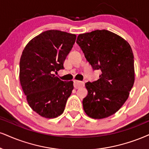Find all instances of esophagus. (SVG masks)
<instances>
[{
  "mask_svg": "<svg viewBox=\"0 0 149 149\" xmlns=\"http://www.w3.org/2000/svg\"><path fill=\"white\" fill-rule=\"evenodd\" d=\"M84 86V82L80 81H74V87L76 89L79 88L80 87Z\"/></svg>",
  "mask_w": 149,
  "mask_h": 149,
  "instance_id": "1",
  "label": "esophagus"
}]
</instances>
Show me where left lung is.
Masks as SVG:
<instances>
[{"label": "left lung", "mask_w": 149, "mask_h": 149, "mask_svg": "<svg viewBox=\"0 0 149 149\" xmlns=\"http://www.w3.org/2000/svg\"><path fill=\"white\" fill-rule=\"evenodd\" d=\"M77 43L93 69L102 71L100 79L86 83L85 113L94 119L108 117L127 100L135 81L134 56L128 43L106 30L79 34Z\"/></svg>", "instance_id": "8db88e82"}]
</instances>
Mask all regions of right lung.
<instances>
[{"label": "right lung", "instance_id": "obj_1", "mask_svg": "<svg viewBox=\"0 0 149 149\" xmlns=\"http://www.w3.org/2000/svg\"><path fill=\"white\" fill-rule=\"evenodd\" d=\"M76 40L75 34L47 30L27 44L20 59V82L31 108L45 118L61 115L74 86L53 73L63 63Z\"/></svg>", "mask_w": 149, "mask_h": 149}]
</instances>
